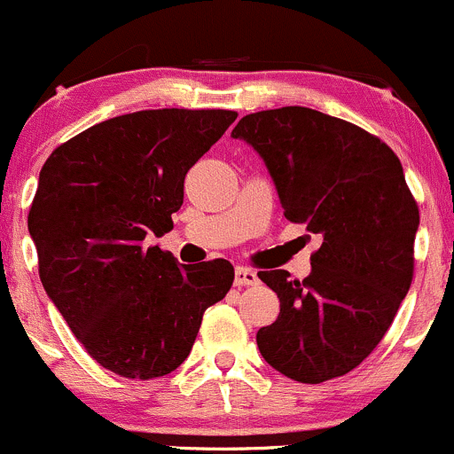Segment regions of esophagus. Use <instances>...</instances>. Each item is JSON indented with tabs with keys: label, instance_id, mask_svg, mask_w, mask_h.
I'll use <instances>...</instances> for the list:
<instances>
[{
	"label": "esophagus",
	"instance_id": "esophagus-1",
	"mask_svg": "<svg viewBox=\"0 0 454 454\" xmlns=\"http://www.w3.org/2000/svg\"><path fill=\"white\" fill-rule=\"evenodd\" d=\"M257 272L253 268H245V266H238L236 272H233V284L238 287L242 286H255L257 284Z\"/></svg>",
	"mask_w": 454,
	"mask_h": 454
}]
</instances>
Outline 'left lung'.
<instances>
[{
  "instance_id": "1",
  "label": "left lung",
  "mask_w": 454,
  "mask_h": 454,
  "mask_svg": "<svg viewBox=\"0 0 454 454\" xmlns=\"http://www.w3.org/2000/svg\"><path fill=\"white\" fill-rule=\"evenodd\" d=\"M231 138L264 160L287 221L320 233L303 281L257 272L279 316L257 331L262 357L287 379L342 377L377 348L407 296L420 214L401 160L377 136L318 110L247 114Z\"/></svg>"
}]
</instances>
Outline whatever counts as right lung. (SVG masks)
Listing matches in <instances>:
<instances>
[{
	"label": "right lung",
	"instance_id": "right-lung-1",
	"mask_svg": "<svg viewBox=\"0 0 454 454\" xmlns=\"http://www.w3.org/2000/svg\"><path fill=\"white\" fill-rule=\"evenodd\" d=\"M231 110H143L60 145L38 175L27 229L38 275L80 344L128 379L184 364L203 311L233 284L227 260L179 264L151 238L173 229L184 179Z\"/></svg>",
	"mask_w": 454,
	"mask_h": 454
}]
</instances>
